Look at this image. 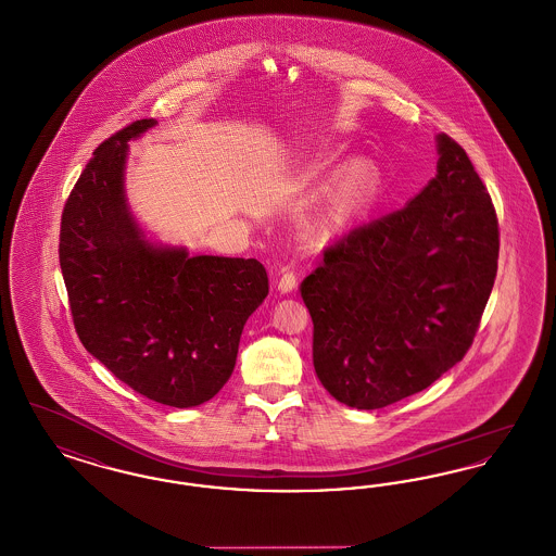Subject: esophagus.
Listing matches in <instances>:
<instances>
[{"label": "esophagus", "mask_w": 556, "mask_h": 556, "mask_svg": "<svg viewBox=\"0 0 556 556\" xmlns=\"http://www.w3.org/2000/svg\"><path fill=\"white\" fill-rule=\"evenodd\" d=\"M294 289H296V274H294V269L290 266L282 267V274L278 278V290L292 292Z\"/></svg>", "instance_id": "obj_1"}]
</instances>
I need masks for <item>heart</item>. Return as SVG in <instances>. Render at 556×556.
<instances>
[{
	"instance_id": "obj_1",
	"label": "heart",
	"mask_w": 556,
	"mask_h": 556,
	"mask_svg": "<svg viewBox=\"0 0 556 556\" xmlns=\"http://www.w3.org/2000/svg\"><path fill=\"white\" fill-rule=\"evenodd\" d=\"M369 180V172L365 168H359L355 172V185H365Z\"/></svg>"
}]
</instances>
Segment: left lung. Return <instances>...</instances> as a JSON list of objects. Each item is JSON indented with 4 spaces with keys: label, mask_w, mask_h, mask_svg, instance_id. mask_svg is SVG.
<instances>
[{
    "label": "left lung",
    "mask_w": 556,
    "mask_h": 556,
    "mask_svg": "<svg viewBox=\"0 0 556 556\" xmlns=\"http://www.w3.org/2000/svg\"><path fill=\"white\" fill-rule=\"evenodd\" d=\"M438 174L409 203L324 249L301 282L314 321V367L349 407L382 409L465 357L498 269L490 193L448 135Z\"/></svg>",
    "instance_id": "left-lung-1"
}]
</instances>
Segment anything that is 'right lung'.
Returning a JSON list of instances; mask_svg holds the SVG:
<instances>
[{
  "label": "right lung",
  "mask_w": 556,
  "mask_h": 556,
  "mask_svg": "<svg viewBox=\"0 0 556 556\" xmlns=\"http://www.w3.org/2000/svg\"><path fill=\"white\" fill-rule=\"evenodd\" d=\"M153 124L130 122L93 151L62 212L60 267L83 346L135 392L187 409L228 382L269 282L257 260L189 257L143 239L122 172L126 141Z\"/></svg>",
  "instance_id": "right-lung-1"
}]
</instances>
